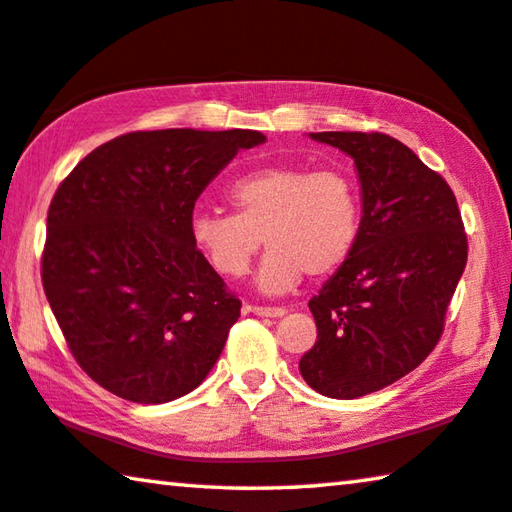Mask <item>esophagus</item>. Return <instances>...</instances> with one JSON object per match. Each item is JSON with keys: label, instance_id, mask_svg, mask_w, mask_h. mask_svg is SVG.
I'll return each mask as SVG.
<instances>
[{"label": "esophagus", "instance_id": "1", "mask_svg": "<svg viewBox=\"0 0 512 512\" xmlns=\"http://www.w3.org/2000/svg\"><path fill=\"white\" fill-rule=\"evenodd\" d=\"M248 309L253 311V314H257V316H266V318H280V316L287 314V309H284V307H264V305H250Z\"/></svg>", "mask_w": 512, "mask_h": 512}]
</instances>
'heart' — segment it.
I'll list each match as a JSON object with an SVG mask.
<instances>
[{"instance_id":"b5f03b06","label":"heart","mask_w":512,"mask_h":512,"mask_svg":"<svg viewBox=\"0 0 512 512\" xmlns=\"http://www.w3.org/2000/svg\"><path fill=\"white\" fill-rule=\"evenodd\" d=\"M225 198L232 214L194 212L189 237L223 277L246 275L264 241V293H287L305 273L316 280L339 271L357 244L361 196L343 169L266 164L232 180Z\"/></svg>"}]
</instances>
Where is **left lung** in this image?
Returning <instances> with one entry per match:
<instances>
[{
    "label": "left lung",
    "mask_w": 512,
    "mask_h": 512,
    "mask_svg": "<svg viewBox=\"0 0 512 512\" xmlns=\"http://www.w3.org/2000/svg\"><path fill=\"white\" fill-rule=\"evenodd\" d=\"M354 158L363 219L339 271L309 300L318 339L300 375L336 400L375 393L436 348L467 264V235L447 180L384 133H311Z\"/></svg>",
    "instance_id": "8db88e82"
}]
</instances>
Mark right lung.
<instances>
[{
	"instance_id": "obj_1",
	"label": "right lung",
	"mask_w": 512,
	"mask_h": 512,
	"mask_svg": "<svg viewBox=\"0 0 512 512\" xmlns=\"http://www.w3.org/2000/svg\"><path fill=\"white\" fill-rule=\"evenodd\" d=\"M257 131H135L69 171L47 212L42 289L85 375L137 404L178 400L219 359L241 300L189 237L194 205Z\"/></svg>"
}]
</instances>
